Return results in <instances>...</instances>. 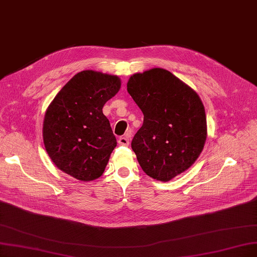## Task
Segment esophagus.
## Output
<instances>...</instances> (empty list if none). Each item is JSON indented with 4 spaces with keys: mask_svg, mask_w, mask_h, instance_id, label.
<instances>
[{
    "mask_svg": "<svg viewBox=\"0 0 257 257\" xmlns=\"http://www.w3.org/2000/svg\"><path fill=\"white\" fill-rule=\"evenodd\" d=\"M118 144L121 146H128L129 145V139L127 138H119L118 139Z\"/></svg>",
    "mask_w": 257,
    "mask_h": 257,
    "instance_id": "1",
    "label": "esophagus"
}]
</instances>
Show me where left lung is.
I'll return each mask as SVG.
<instances>
[{
	"mask_svg": "<svg viewBox=\"0 0 257 257\" xmlns=\"http://www.w3.org/2000/svg\"><path fill=\"white\" fill-rule=\"evenodd\" d=\"M127 91L144 114L132 150L147 176L168 182L191 167L203 150V103L189 85L160 68L132 75Z\"/></svg>",
	"mask_w": 257,
	"mask_h": 257,
	"instance_id": "obj_1",
	"label": "left lung"
}]
</instances>
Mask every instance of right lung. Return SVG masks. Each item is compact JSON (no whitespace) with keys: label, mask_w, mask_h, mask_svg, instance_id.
Listing matches in <instances>:
<instances>
[{"label":"right lung","mask_w":257,"mask_h":257,"mask_svg":"<svg viewBox=\"0 0 257 257\" xmlns=\"http://www.w3.org/2000/svg\"><path fill=\"white\" fill-rule=\"evenodd\" d=\"M118 76L92 70L76 74L47 107L46 153L63 173L82 182L99 178L116 147L102 107L120 89Z\"/></svg>","instance_id":"obj_1"}]
</instances>
